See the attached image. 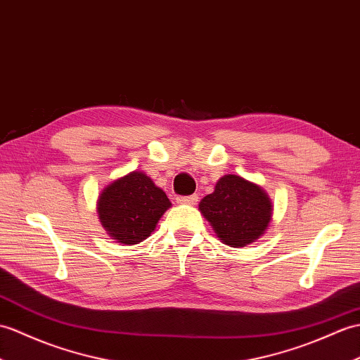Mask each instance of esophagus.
Wrapping results in <instances>:
<instances>
[{
    "instance_id": "esophagus-1",
    "label": "esophagus",
    "mask_w": 360,
    "mask_h": 360,
    "mask_svg": "<svg viewBox=\"0 0 360 360\" xmlns=\"http://www.w3.org/2000/svg\"><path fill=\"white\" fill-rule=\"evenodd\" d=\"M198 195H191V196H182L178 198V204H186V205H195L198 202Z\"/></svg>"
}]
</instances>
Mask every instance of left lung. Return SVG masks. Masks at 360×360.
Instances as JSON below:
<instances>
[{
  "label": "left lung",
  "instance_id": "1",
  "mask_svg": "<svg viewBox=\"0 0 360 360\" xmlns=\"http://www.w3.org/2000/svg\"><path fill=\"white\" fill-rule=\"evenodd\" d=\"M199 212L222 244L240 248L257 240L269 229L273 204L261 186L239 174H224L213 193L199 202Z\"/></svg>",
  "mask_w": 360,
  "mask_h": 360
}]
</instances>
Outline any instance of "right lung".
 Masks as SVG:
<instances>
[{
	"instance_id": "right-lung-1",
	"label": "right lung",
	"mask_w": 360,
	"mask_h": 360,
	"mask_svg": "<svg viewBox=\"0 0 360 360\" xmlns=\"http://www.w3.org/2000/svg\"><path fill=\"white\" fill-rule=\"evenodd\" d=\"M170 207V199L152 178L133 170L104 187L98 196L96 212L103 229L115 242L135 245L152 235Z\"/></svg>"
}]
</instances>
